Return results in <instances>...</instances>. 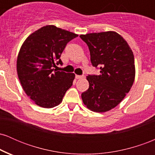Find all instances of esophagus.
<instances>
[{
	"instance_id": "34e87169",
	"label": "esophagus",
	"mask_w": 155,
	"mask_h": 155,
	"mask_svg": "<svg viewBox=\"0 0 155 155\" xmlns=\"http://www.w3.org/2000/svg\"><path fill=\"white\" fill-rule=\"evenodd\" d=\"M84 76H80V75H76V79H83Z\"/></svg>"
}]
</instances>
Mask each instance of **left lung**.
Masks as SVG:
<instances>
[{
  "label": "left lung",
  "instance_id": "1",
  "mask_svg": "<svg viewBox=\"0 0 155 155\" xmlns=\"http://www.w3.org/2000/svg\"><path fill=\"white\" fill-rule=\"evenodd\" d=\"M87 44L92 65L100 74L87 76L89 89L81 94L87 108L106 112L115 108L129 92L136 76L134 55L122 36L114 31L80 35Z\"/></svg>",
  "mask_w": 155,
  "mask_h": 155
}]
</instances>
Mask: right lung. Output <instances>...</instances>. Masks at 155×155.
<instances>
[{
	"label": "right lung",
	"mask_w": 155,
	"mask_h": 155,
	"mask_svg": "<svg viewBox=\"0 0 155 155\" xmlns=\"http://www.w3.org/2000/svg\"><path fill=\"white\" fill-rule=\"evenodd\" d=\"M77 36L51 25L33 32L23 42L17 56V75L26 95L41 107L58 106L72 86L75 74L54 68L62 64L60 55L68 42Z\"/></svg>",
	"instance_id": "add662e5"
}]
</instances>
